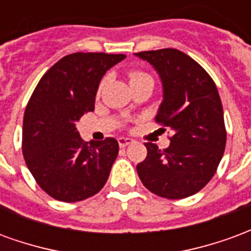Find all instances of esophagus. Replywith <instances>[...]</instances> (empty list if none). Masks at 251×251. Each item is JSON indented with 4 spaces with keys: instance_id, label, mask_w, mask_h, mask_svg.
Wrapping results in <instances>:
<instances>
[{
    "instance_id": "34e87169",
    "label": "esophagus",
    "mask_w": 251,
    "mask_h": 251,
    "mask_svg": "<svg viewBox=\"0 0 251 251\" xmlns=\"http://www.w3.org/2000/svg\"><path fill=\"white\" fill-rule=\"evenodd\" d=\"M131 142H134V140L130 138V137H120L118 138V144H120L121 148L127 147V145H130Z\"/></svg>"
}]
</instances>
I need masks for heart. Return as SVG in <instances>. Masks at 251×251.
<instances>
[{
  "instance_id": "heart-1",
  "label": "heart",
  "mask_w": 251,
  "mask_h": 251,
  "mask_svg": "<svg viewBox=\"0 0 251 251\" xmlns=\"http://www.w3.org/2000/svg\"><path fill=\"white\" fill-rule=\"evenodd\" d=\"M142 76H148L147 74H142V72H138V71H134L130 74V82H134L137 79H140ZM102 86H103V83H102Z\"/></svg>"
}]
</instances>
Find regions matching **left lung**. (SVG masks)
Wrapping results in <instances>:
<instances>
[{"instance_id": "1", "label": "left lung", "mask_w": 251, "mask_h": 251, "mask_svg": "<svg viewBox=\"0 0 251 251\" xmlns=\"http://www.w3.org/2000/svg\"><path fill=\"white\" fill-rule=\"evenodd\" d=\"M134 55L158 74L163 102L156 121L174 131L167 149L145 144L147 158L137 165V174L142 184L161 198H188L212 179L226 147L218 88L204 68L179 50Z\"/></svg>"}]
</instances>
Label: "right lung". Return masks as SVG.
I'll use <instances>...</instances> for the list:
<instances>
[{"instance_id": "1", "label": "right lung", "mask_w": 251, "mask_h": 251, "mask_svg": "<svg viewBox=\"0 0 251 251\" xmlns=\"http://www.w3.org/2000/svg\"><path fill=\"white\" fill-rule=\"evenodd\" d=\"M125 55L76 52L41 77L26 104L23 154L43 191L60 201H80L98 194L109 179L118 141L84 142L77 121L93 111L100 79Z\"/></svg>"}]
</instances>
